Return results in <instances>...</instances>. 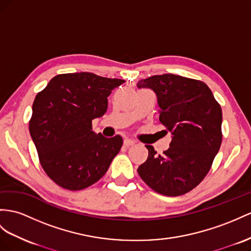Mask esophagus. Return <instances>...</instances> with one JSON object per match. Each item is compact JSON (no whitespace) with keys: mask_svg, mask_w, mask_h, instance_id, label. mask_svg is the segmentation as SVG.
<instances>
[{"mask_svg":"<svg viewBox=\"0 0 251 251\" xmlns=\"http://www.w3.org/2000/svg\"><path fill=\"white\" fill-rule=\"evenodd\" d=\"M134 143H136V141H134V140H131V139H126V140H124V145L127 146V147L133 145Z\"/></svg>","mask_w":251,"mask_h":251,"instance_id":"1","label":"esophagus"}]
</instances>
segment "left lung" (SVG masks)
<instances>
[{"label":"left lung","mask_w":251,"mask_h":251,"mask_svg":"<svg viewBox=\"0 0 251 251\" xmlns=\"http://www.w3.org/2000/svg\"><path fill=\"white\" fill-rule=\"evenodd\" d=\"M156 92L159 121L172 133L170 149L158 155L146 145L149 158L138 173L155 192L179 196L201 183L223 140L221 105L203 81L174 74L153 75L138 82Z\"/></svg>","instance_id":"obj_1"}]
</instances>
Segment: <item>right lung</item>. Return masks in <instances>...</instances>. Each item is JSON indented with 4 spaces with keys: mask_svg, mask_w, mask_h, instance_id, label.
Returning a JSON list of instances; mask_svg holds the SVG:
<instances>
[{
    "mask_svg": "<svg viewBox=\"0 0 251 251\" xmlns=\"http://www.w3.org/2000/svg\"><path fill=\"white\" fill-rule=\"evenodd\" d=\"M125 80L93 73L59 74L36 95L29 133L44 172L59 187L83 190L106 174L123 139L92 131L108 96Z\"/></svg>",
    "mask_w": 251,
    "mask_h": 251,
    "instance_id": "add662e5",
    "label": "right lung"
}]
</instances>
